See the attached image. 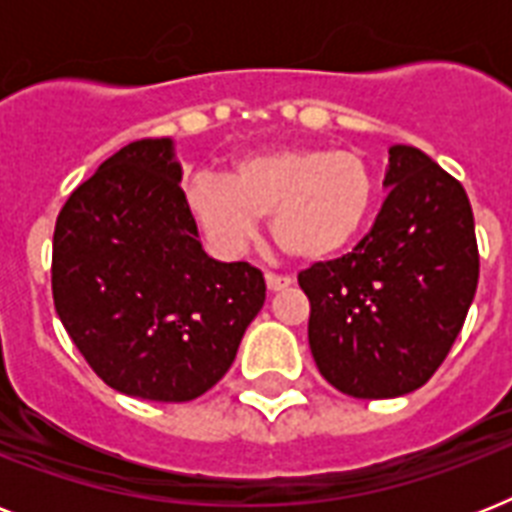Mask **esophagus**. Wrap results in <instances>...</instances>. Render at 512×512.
Wrapping results in <instances>:
<instances>
[{
	"instance_id": "1",
	"label": "esophagus",
	"mask_w": 512,
	"mask_h": 512,
	"mask_svg": "<svg viewBox=\"0 0 512 512\" xmlns=\"http://www.w3.org/2000/svg\"><path fill=\"white\" fill-rule=\"evenodd\" d=\"M265 284H268V289L271 292H281V289H287L289 284H292V279L289 276H279V273H265Z\"/></svg>"
}]
</instances>
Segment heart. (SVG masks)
Returning a JSON list of instances; mask_svg holds the SVG:
<instances>
[{"label":"heart","mask_w":512,"mask_h":512,"mask_svg":"<svg viewBox=\"0 0 512 512\" xmlns=\"http://www.w3.org/2000/svg\"><path fill=\"white\" fill-rule=\"evenodd\" d=\"M374 204V167L350 148H268L241 156L228 177L196 172L185 183L188 215L223 255H239L255 236L257 217H271L284 255L321 263L361 236Z\"/></svg>","instance_id":"b5f03b06"}]
</instances>
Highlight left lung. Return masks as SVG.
<instances>
[{"instance_id": "1", "label": "left lung", "mask_w": 512, "mask_h": 512, "mask_svg": "<svg viewBox=\"0 0 512 512\" xmlns=\"http://www.w3.org/2000/svg\"><path fill=\"white\" fill-rule=\"evenodd\" d=\"M380 215L353 252L297 281L311 303L308 342L329 385L396 398L444 364L478 287L468 193L420 148L388 151Z\"/></svg>"}]
</instances>
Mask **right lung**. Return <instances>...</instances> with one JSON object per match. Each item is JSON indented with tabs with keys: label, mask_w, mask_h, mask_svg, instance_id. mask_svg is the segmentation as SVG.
Listing matches in <instances>:
<instances>
[{
	"label": "right lung",
	"mask_w": 512,
	"mask_h": 512,
	"mask_svg": "<svg viewBox=\"0 0 512 512\" xmlns=\"http://www.w3.org/2000/svg\"><path fill=\"white\" fill-rule=\"evenodd\" d=\"M180 177L170 138L135 140L68 196L52 236V300L84 361L170 404L231 369L265 303L263 273L201 249Z\"/></svg>",
	"instance_id": "1"
}]
</instances>
